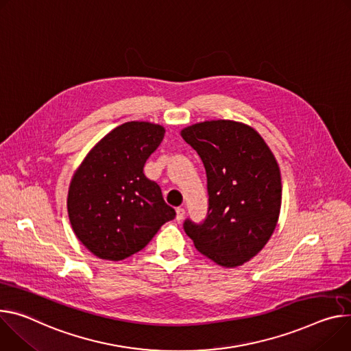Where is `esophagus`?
Wrapping results in <instances>:
<instances>
[{
    "label": "esophagus",
    "mask_w": 351,
    "mask_h": 351,
    "mask_svg": "<svg viewBox=\"0 0 351 351\" xmlns=\"http://www.w3.org/2000/svg\"><path fill=\"white\" fill-rule=\"evenodd\" d=\"M184 214H186V213H184V208H183V207H178V208H176V219H178V221H182V219L184 218Z\"/></svg>",
    "instance_id": "34e87169"
}]
</instances>
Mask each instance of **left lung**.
I'll return each instance as SVG.
<instances>
[{"instance_id":"1","label":"left lung","mask_w":351,"mask_h":351,"mask_svg":"<svg viewBox=\"0 0 351 351\" xmlns=\"http://www.w3.org/2000/svg\"><path fill=\"white\" fill-rule=\"evenodd\" d=\"M207 172L208 215L184 222L196 249L222 267L249 262L271 238L281 210V175L263 137L242 121L206 120L180 130Z\"/></svg>"}]
</instances>
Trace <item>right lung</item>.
Listing matches in <instances>:
<instances>
[{
	"mask_svg": "<svg viewBox=\"0 0 351 351\" xmlns=\"http://www.w3.org/2000/svg\"><path fill=\"white\" fill-rule=\"evenodd\" d=\"M164 136L161 124L123 123L95 144L75 169L69 186V218L80 242L99 259L132 256L175 218L161 187L143 172Z\"/></svg>",
	"mask_w": 351,
	"mask_h": 351,
	"instance_id": "right-lung-1",
	"label": "right lung"
}]
</instances>
